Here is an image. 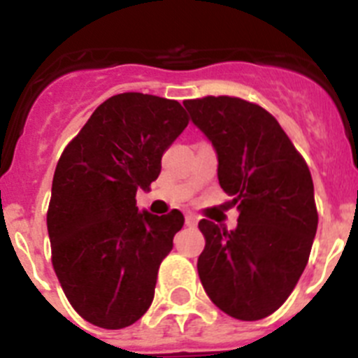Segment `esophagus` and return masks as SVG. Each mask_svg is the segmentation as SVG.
Returning a JSON list of instances; mask_svg holds the SVG:
<instances>
[{"label":"esophagus","instance_id":"34e87169","mask_svg":"<svg viewBox=\"0 0 358 358\" xmlns=\"http://www.w3.org/2000/svg\"><path fill=\"white\" fill-rule=\"evenodd\" d=\"M199 224V217L195 213H186V226L195 227Z\"/></svg>","mask_w":358,"mask_h":358}]
</instances>
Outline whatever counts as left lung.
Listing matches in <instances>:
<instances>
[{
  "label": "left lung",
  "instance_id": "obj_1",
  "mask_svg": "<svg viewBox=\"0 0 358 358\" xmlns=\"http://www.w3.org/2000/svg\"><path fill=\"white\" fill-rule=\"evenodd\" d=\"M182 103L213 145L220 188L240 213L233 231L199 222L206 238L199 278L222 312L258 321L285 303L308 262L317 231L312 176L264 107L235 96Z\"/></svg>",
  "mask_w": 358,
  "mask_h": 358
}]
</instances>
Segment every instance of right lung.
<instances>
[{
	"mask_svg": "<svg viewBox=\"0 0 358 358\" xmlns=\"http://www.w3.org/2000/svg\"><path fill=\"white\" fill-rule=\"evenodd\" d=\"M186 125L176 100L116 94L57 163L46 217L52 264L73 308L94 327H131L154 299L157 271L185 217L140 211L136 192L150 189L164 150Z\"/></svg>",
	"mask_w": 358,
	"mask_h": 358,
	"instance_id": "add662e5",
	"label": "right lung"
}]
</instances>
